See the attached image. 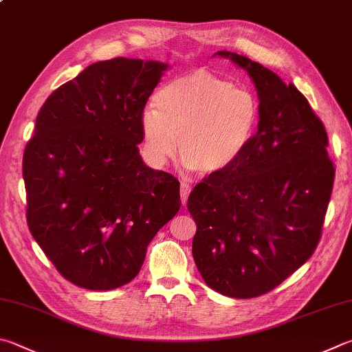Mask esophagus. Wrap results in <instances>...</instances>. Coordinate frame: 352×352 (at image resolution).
<instances>
[{"label":"esophagus","mask_w":352,"mask_h":352,"mask_svg":"<svg viewBox=\"0 0 352 352\" xmlns=\"http://www.w3.org/2000/svg\"><path fill=\"white\" fill-rule=\"evenodd\" d=\"M189 194H190V186H189V184H188L186 182H183V183L180 184V195H182V203H183V204H186Z\"/></svg>","instance_id":"obj_1"}]
</instances>
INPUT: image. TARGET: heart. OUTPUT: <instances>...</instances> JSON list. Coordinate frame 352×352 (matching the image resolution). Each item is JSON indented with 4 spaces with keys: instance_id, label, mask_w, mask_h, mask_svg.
<instances>
[{
    "instance_id": "obj_1",
    "label": "heart",
    "mask_w": 352,
    "mask_h": 352,
    "mask_svg": "<svg viewBox=\"0 0 352 352\" xmlns=\"http://www.w3.org/2000/svg\"><path fill=\"white\" fill-rule=\"evenodd\" d=\"M155 107L140 118L146 155L163 166L178 155L190 170L225 174L246 155L258 131L260 101L248 89L208 70H194L164 85Z\"/></svg>"
}]
</instances>
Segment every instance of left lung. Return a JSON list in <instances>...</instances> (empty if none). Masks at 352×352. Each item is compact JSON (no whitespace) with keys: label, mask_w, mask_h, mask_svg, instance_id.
<instances>
[{"label":"left lung","mask_w":352,"mask_h":352,"mask_svg":"<svg viewBox=\"0 0 352 352\" xmlns=\"http://www.w3.org/2000/svg\"><path fill=\"white\" fill-rule=\"evenodd\" d=\"M215 55L251 76L261 117L246 155L189 195L197 223L192 255L209 287L252 298L278 286L316 251L336 169L324 126L292 82L243 55Z\"/></svg>","instance_id":"8db88e82"}]
</instances>
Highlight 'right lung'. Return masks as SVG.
<instances>
[{"label": "right lung", "instance_id": "obj_1", "mask_svg": "<svg viewBox=\"0 0 352 352\" xmlns=\"http://www.w3.org/2000/svg\"><path fill=\"white\" fill-rule=\"evenodd\" d=\"M169 65L87 66L44 101L25 146L30 234L63 277L109 291L142 270L149 243L182 206L180 183L146 166L140 118Z\"/></svg>", "mask_w": 352, "mask_h": 352}]
</instances>
